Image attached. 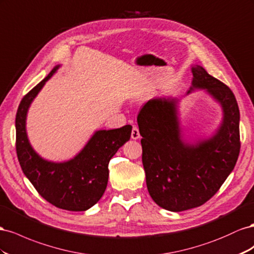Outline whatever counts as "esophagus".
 <instances>
[{
    "label": "esophagus",
    "mask_w": 254,
    "mask_h": 254,
    "mask_svg": "<svg viewBox=\"0 0 254 254\" xmlns=\"http://www.w3.org/2000/svg\"><path fill=\"white\" fill-rule=\"evenodd\" d=\"M140 137V134H139V129L137 127H134L133 129H132V134H131V138L132 139H138Z\"/></svg>",
    "instance_id": "1"
}]
</instances>
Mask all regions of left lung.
Returning a JSON list of instances; mask_svg holds the SVG:
<instances>
[{
	"instance_id": "obj_1",
	"label": "left lung",
	"mask_w": 254,
	"mask_h": 254,
	"mask_svg": "<svg viewBox=\"0 0 254 254\" xmlns=\"http://www.w3.org/2000/svg\"><path fill=\"white\" fill-rule=\"evenodd\" d=\"M190 90L204 89L222 108V121L207 139L190 143L181 135L178 99L155 98L138 116L142 165L148 191L167 211L182 212L204 204L234 169L241 150L240 110L234 93L195 64Z\"/></svg>"
}]
</instances>
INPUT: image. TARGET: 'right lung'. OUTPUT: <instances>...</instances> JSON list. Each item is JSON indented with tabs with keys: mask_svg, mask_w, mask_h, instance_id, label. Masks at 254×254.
I'll return each mask as SVG.
<instances>
[{
	"mask_svg": "<svg viewBox=\"0 0 254 254\" xmlns=\"http://www.w3.org/2000/svg\"><path fill=\"white\" fill-rule=\"evenodd\" d=\"M59 68L60 64L54 67L21 100L16 116V150L23 173L43 199L59 208L82 212L95 205L103 195L108 181V163L129 140L132 127L99 129L81 152L67 162L42 158L28 141L26 116L33 100Z\"/></svg>",
	"mask_w": 254,
	"mask_h": 254,
	"instance_id": "add662e5",
	"label": "right lung"
}]
</instances>
